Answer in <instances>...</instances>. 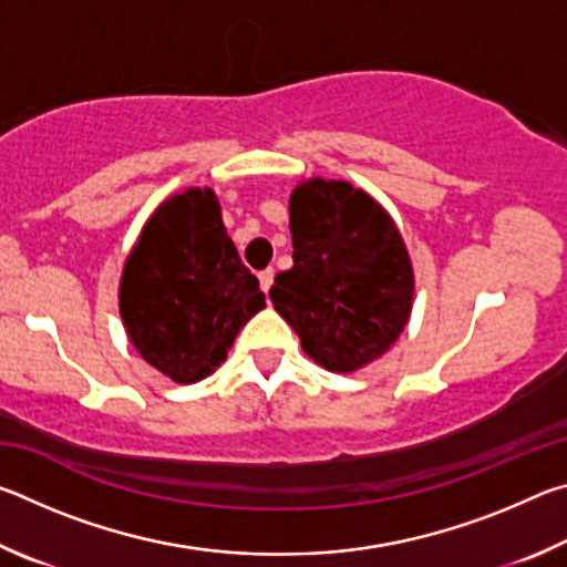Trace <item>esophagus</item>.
<instances>
[{
  "label": "esophagus",
  "mask_w": 567,
  "mask_h": 567,
  "mask_svg": "<svg viewBox=\"0 0 567 567\" xmlns=\"http://www.w3.org/2000/svg\"><path fill=\"white\" fill-rule=\"evenodd\" d=\"M257 277H260V287H262V290H265V292H270V287H272V277H275V270H272V267H267V270H262V272L257 275Z\"/></svg>",
  "instance_id": "obj_1"
}]
</instances>
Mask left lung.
I'll return each instance as SVG.
<instances>
[{"mask_svg": "<svg viewBox=\"0 0 567 567\" xmlns=\"http://www.w3.org/2000/svg\"><path fill=\"white\" fill-rule=\"evenodd\" d=\"M292 267L275 277V310L330 372L390 350L412 310V267L398 227L348 182L310 179L290 197Z\"/></svg>", "mask_w": 567, "mask_h": 567, "instance_id": "8db88e82", "label": "left lung"}]
</instances>
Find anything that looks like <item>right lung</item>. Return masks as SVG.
<instances>
[{
    "instance_id": "1",
    "label": "right lung",
    "mask_w": 567,
    "mask_h": 567,
    "mask_svg": "<svg viewBox=\"0 0 567 567\" xmlns=\"http://www.w3.org/2000/svg\"><path fill=\"white\" fill-rule=\"evenodd\" d=\"M262 307L260 280L239 260L213 189L167 199L124 265V328L142 358L175 382L217 370Z\"/></svg>"
}]
</instances>
